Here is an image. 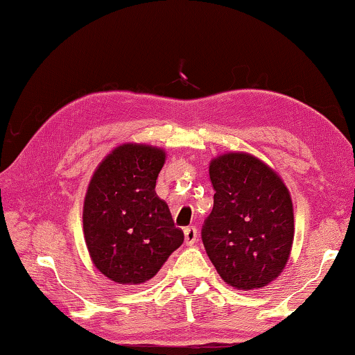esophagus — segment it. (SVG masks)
Here are the masks:
<instances>
[{
	"label": "esophagus",
	"mask_w": 355,
	"mask_h": 355,
	"mask_svg": "<svg viewBox=\"0 0 355 355\" xmlns=\"http://www.w3.org/2000/svg\"><path fill=\"white\" fill-rule=\"evenodd\" d=\"M196 233L198 232H196L195 227L184 228V239H185V244H187V246H193V244L196 243V239H198Z\"/></svg>",
	"instance_id": "obj_1"
}]
</instances>
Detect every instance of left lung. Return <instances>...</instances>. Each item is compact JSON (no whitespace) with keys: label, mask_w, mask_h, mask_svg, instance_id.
Returning a JSON list of instances; mask_svg holds the SVG:
<instances>
[{"label":"left lung","mask_w":355,"mask_h":355,"mask_svg":"<svg viewBox=\"0 0 355 355\" xmlns=\"http://www.w3.org/2000/svg\"><path fill=\"white\" fill-rule=\"evenodd\" d=\"M214 206L201 239L228 286L254 291L281 275L293 243V205L272 168L246 152L211 160Z\"/></svg>","instance_id":"1"}]
</instances>
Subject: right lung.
<instances>
[{
	"label": "right lung",
	"mask_w": 355,
	"mask_h": 355,
	"mask_svg": "<svg viewBox=\"0 0 355 355\" xmlns=\"http://www.w3.org/2000/svg\"><path fill=\"white\" fill-rule=\"evenodd\" d=\"M165 150L122 144L105 157L84 200V238L94 265L117 284L154 277L184 241L168 205L155 193Z\"/></svg>",
	"instance_id": "1"
}]
</instances>
